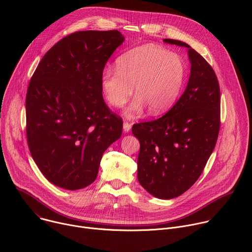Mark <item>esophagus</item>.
<instances>
[{
  "mask_svg": "<svg viewBox=\"0 0 252 252\" xmlns=\"http://www.w3.org/2000/svg\"><path fill=\"white\" fill-rule=\"evenodd\" d=\"M123 127H124V131H125V132H128V131L130 130V128H131V125L128 124V123H126V122H125Z\"/></svg>",
  "mask_w": 252,
  "mask_h": 252,
  "instance_id": "obj_1",
  "label": "esophagus"
}]
</instances>
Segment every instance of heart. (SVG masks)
<instances>
[{"instance_id": "1", "label": "heart", "mask_w": 252, "mask_h": 252, "mask_svg": "<svg viewBox=\"0 0 252 252\" xmlns=\"http://www.w3.org/2000/svg\"><path fill=\"white\" fill-rule=\"evenodd\" d=\"M187 64L178 54L156 46L143 45L129 50L116 61V71L106 69L100 86L106 100L122 107L131 96L135 98L126 111L131 118L148 107L158 115L175 102L185 84Z\"/></svg>"}]
</instances>
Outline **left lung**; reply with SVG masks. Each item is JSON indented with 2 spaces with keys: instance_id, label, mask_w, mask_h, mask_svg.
Returning a JSON list of instances; mask_svg holds the SVG:
<instances>
[{
  "instance_id": "1",
  "label": "left lung",
  "mask_w": 252,
  "mask_h": 252,
  "mask_svg": "<svg viewBox=\"0 0 252 252\" xmlns=\"http://www.w3.org/2000/svg\"><path fill=\"white\" fill-rule=\"evenodd\" d=\"M191 63L186 91L161 118L132 126L140 143L137 179L160 199L177 197L200 176L217 143L220 127V89L211 65L188 44Z\"/></svg>"
}]
</instances>
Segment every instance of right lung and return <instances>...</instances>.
I'll use <instances>...</instances> for the list:
<instances>
[{
	"mask_svg": "<svg viewBox=\"0 0 252 252\" xmlns=\"http://www.w3.org/2000/svg\"><path fill=\"white\" fill-rule=\"evenodd\" d=\"M125 41L113 31H81L53 46L26 96L30 153L45 177L68 190L90 186L101 157L123 132V120L102 98L106 62Z\"/></svg>",
	"mask_w": 252,
	"mask_h": 252,
	"instance_id": "1",
	"label": "right lung"
}]
</instances>
